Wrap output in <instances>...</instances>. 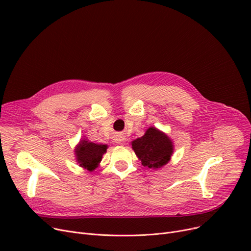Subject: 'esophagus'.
<instances>
[{"label":"esophagus","mask_w":251,"mask_h":251,"mask_svg":"<svg viewBox=\"0 0 251 251\" xmlns=\"http://www.w3.org/2000/svg\"><path fill=\"white\" fill-rule=\"evenodd\" d=\"M115 140H116V142H118V143H121L122 141H124V137L121 136V135H118Z\"/></svg>","instance_id":"obj_1"}]
</instances>
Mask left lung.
Returning <instances> with one entry per match:
<instances>
[{
  "label": "left lung",
  "instance_id": "8db88e82",
  "mask_svg": "<svg viewBox=\"0 0 251 251\" xmlns=\"http://www.w3.org/2000/svg\"><path fill=\"white\" fill-rule=\"evenodd\" d=\"M132 149L144 167L155 169L170 161L173 143L166 134L151 127L142 137L132 141Z\"/></svg>",
  "mask_w": 251,
  "mask_h": 251
}]
</instances>
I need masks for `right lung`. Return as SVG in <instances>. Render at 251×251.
Returning a JSON list of instances; mask_svg holds the SVG:
<instances>
[{
  "instance_id": "add662e5",
  "label": "right lung",
  "mask_w": 251,
  "mask_h": 251,
  "mask_svg": "<svg viewBox=\"0 0 251 251\" xmlns=\"http://www.w3.org/2000/svg\"><path fill=\"white\" fill-rule=\"evenodd\" d=\"M105 144H98L82 140L76 150L77 162L81 167L92 171L95 170L101 161L102 154L107 151Z\"/></svg>"
}]
</instances>
